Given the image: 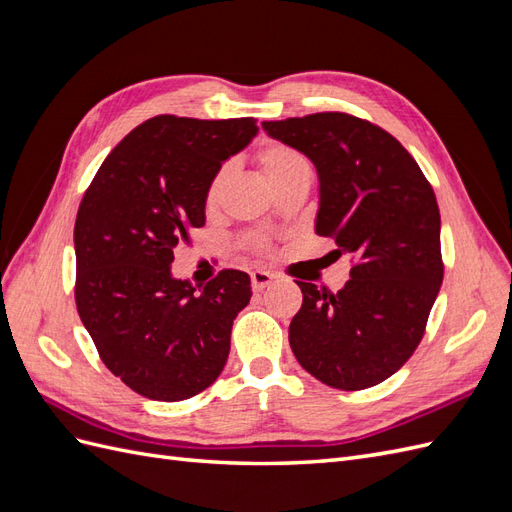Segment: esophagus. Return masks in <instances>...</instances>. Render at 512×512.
Here are the masks:
<instances>
[{
	"instance_id": "esophagus-1",
	"label": "esophagus",
	"mask_w": 512,
	"mask_h": 512,
	"mask_svg": "<svg viewBox=\"0 0 512 512\" xmlns=\"http://www.w3.org/2000/svg\"><path fill=\"white\" fill-rule=\"evenodd\" d=\"M252 288L256 290V292H260V290H265L271 282H273V273H269V271H252Z\"/></svg>"
}]
</instances>
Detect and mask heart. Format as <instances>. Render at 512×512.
<instances>
[{
    "label": "heart",
    "mask_w": 512,
    "mask_h": 512,
    "mask_svg": "<svg viewBox=\"0 0 512 512\" xmlns=\"http://www.w3.org/2000/svg\"><path fill=\"white\" fill-rule=\"evenodd\" d=\"M256 162L273 188H277L280 183L290 181L299 175L312 173V168H309V162L303 153L286 143H280V141H269L265 145H260L256 151ZM228 175H230V164H222L209 179L207 190H205L207 207H213L215 203H218V198L228 181ZM247 243H250L258 252L269 250V241L260 235H250L247 237Z\"/></svg>",
    "instance_id": "obj_1"
}]
</instances>
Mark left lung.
Returning <instances> with one entry per match:
<instances>
[{
  "instance_id": "8db88e82",
  "label": "left lung",
  "mask_w": 512,
  "mask_h": 512,
  "mask_svg": "<svg viewBox=\"0 0 512 512\" xmlns=\"http://www.w3.org/2000/svg\"><path fill=\"white\" fill-rule=\"evenodd\" d=\"M262 128L314 162L320 177L316 235L348 254L337 292L297 282L303 305L290 348L314 378L361 391L391 378L425 335L444 262L431 183L393 134L348 113H314Z\"/></svg>"
}]
</instances>
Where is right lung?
Returning <instances> with one entry per match:
<instances>
[{
    "label": "right lung",
    "instance_id": "add662e5",
    "mask_svg": "<svg viewBox=\"0 0 512 512\" xmlns=\"http://www.w3.org/2000/svg\"><path fill=\"white\" fill-rule=\"evenodd\" d=\"M256 132L254 117H151L85 190L74 224L76 309L102 363L147 399H190L226 365L250 275L224 269L196 290L170 275V262L205 226L209 179Z\"/></svg>",
    "mask_w": 512,
    "mask_h": 512
}]
</instances>
